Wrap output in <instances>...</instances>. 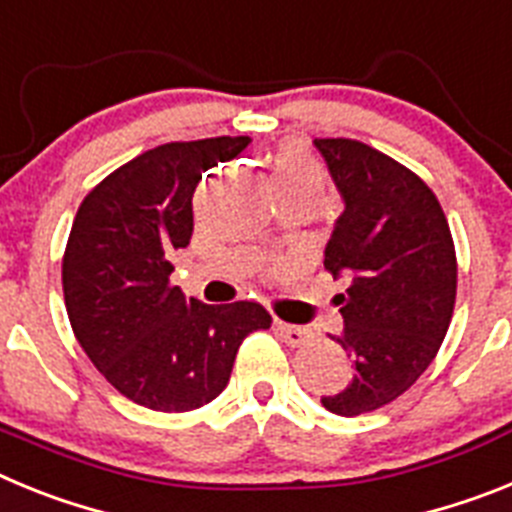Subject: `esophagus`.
Instances as JSON below:
<instances>
[{
  "mask_svg": "<svg viewBox=\"0 0 512 512\" xmlns=\"http://www.w3.org/2000/svg\"><path fill=\"white\" fill-rule=\"evenodd\" d=\"M275 330L281 332L283 342H288L291 348H299V345H306L311 340V332L301 324H288V322H275Z\"/></svg>",
  "mask_w": 512,
  "mask_h": 512,
  "instance_id": "34e87169",
  "label": "esophagus"
}]
</instances>
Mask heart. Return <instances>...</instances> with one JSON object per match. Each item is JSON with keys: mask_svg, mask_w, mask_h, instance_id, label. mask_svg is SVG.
I'll list each match as a JSON object with an SVG mask.
<instances>
[{"mask_svg": "<svg viewBox=\"0 0 512 512\" xmlns=\"http://www.w3.org/2000/svg\"><path fill=\"white\" fill-rule=\"evenodd\" d=\"M275 185L291 188V185H322V172L317 162L299 146H283L275 157Z\"/></svg>", "mask_w": 512, "mask_h": 512, "instance_id": "heart-1", "label": "heart"}]
</instances>
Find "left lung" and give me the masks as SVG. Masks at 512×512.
<instances>
[{
    "label": "left lung",
    "mask_w": 512,
    "mask_h": 512,
    "mask_svg": "<svg viewBox=\"0 0 512 512\" xmlns=\"http://www.w3.org/2000/svg\"><path fill=\"white\" fill-rule=\"evenodd\" d=\"M342 198L324 268L348 281L337 293L353 358L348 386L322 397L355 417L410 389L433 363L456 304V252L433 190L407 167L353 139H314Z\"/></svg>",
    "instance_id": "8db88e82"
}]
</instances>
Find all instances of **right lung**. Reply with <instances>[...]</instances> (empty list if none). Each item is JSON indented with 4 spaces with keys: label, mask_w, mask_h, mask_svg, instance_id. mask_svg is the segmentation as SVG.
Returning a JSON list of instances; mask_svg holds the SVG:
<instances>
[{
    "label": "right lung",
    "mask_w": 512,
    "mask_h": 512,
    "mask_svg": "<svg viewBox=\"0 0 512 512\" xmlns=\"http://www.w3.org/2000/svg\"><path fill=\"white\" fill-rule=\"evenodd\" d=\"M250 141L219 136L144 151L84 198L71 226L61 268L71 330L97 371L149 410L213 402L244 337L270 327L255 301L211 306L170 286L172 252L193 237L203 172Z\"/></svg>",
    "instance_id": "right-lung-1"
}]
</instances>
